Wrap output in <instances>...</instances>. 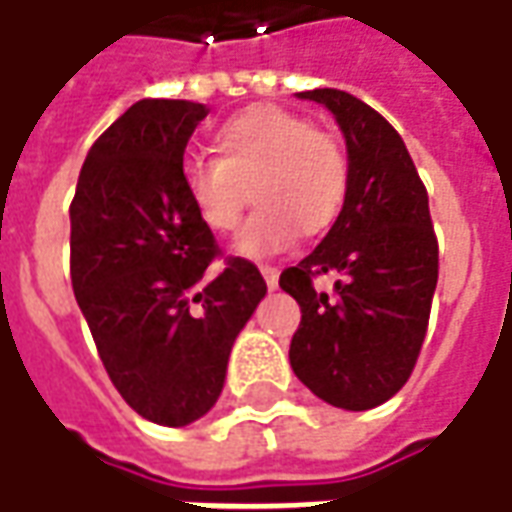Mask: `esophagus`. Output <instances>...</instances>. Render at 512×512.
<instances>
[{
  "label": "esophagus",
  "instance_id": "esophagus-1",
  "mask_svg": "<svg viewBox=\"0 0 512 512\" xmlns=\"http://www.w3.org/2000/svg\"><path fill=\"white\" fill-rule=\"evenodd\" d=\"M262 276H264V281H267V287H270V290H276V287H279V270H276V267H267V264H264Z\"/></svg>",
  "mask_w": 512,
  "mask_h": 512
}]
</instances>
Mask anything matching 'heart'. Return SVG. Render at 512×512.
I'll use <instances>...</instances> for the list:
<instances>
[{
	"label": "heart",
	"mask_w": 512,
	"mask_h": 512,
	"mask_svg": "<svg viewBox=\"0 0 512 512\" xmlns=\"http://www.w3.org/2000/svg\"><path fill=\"white\" fill-rule=\"evenodd\" d=\"M216 160L183 166L185 200L208 231L239 228L248 191L259 211L236 239V253L264 259L290 248L296 233H324L349 191V160L338 137L279 106H250L214 135Z\"/></svg>",
	"instance_id": "1"
}]
</instances>
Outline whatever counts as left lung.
I'll list each match as a JSON object with an SVG mask.
<instances>
[{
  "label": "left lung",
  "instance_id": "1",
  "mask_svg": "<svg viewBox=\"0 0 512 512\" xmlns=\"http://www.w3.org/2000/svg\"><path fill=\"white\" fill-rule=\"evenodd\" d=\"M298 98L338 120L349 191L321 245L281 273L279 287L301 307L290 366L329 406L366 411L406 386L423 349L440 273L428 191L403 137L372 106L341 89ZM327 272L339 276L332 297L311 287Z\"/></svg>",
  "mask_w": 512,
  "mask_h": 512
}]
</instances>
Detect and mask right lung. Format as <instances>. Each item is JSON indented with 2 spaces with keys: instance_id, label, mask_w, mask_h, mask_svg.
I'll return each instance as SVG.
<instances>
[{
  "instance_id": "right-lung-1",
  "label": "right lung",
  "mask_w": 512,
  "mask_h": 512,
  "mask_svg": "<svg viewBox=\"0 0 512 512\" xmlns=\"http://www.w3.org/2000/svg\"><path fill=\"white\" fill-rule=\"evenodd\" d=\"M205 104L146 98L89 149L70 205L75 301L109 380L140 417L180 428L222 394L231 346L267 293L228 256L183 191L188 137Z\"/></svg>"
}]
</instances>
